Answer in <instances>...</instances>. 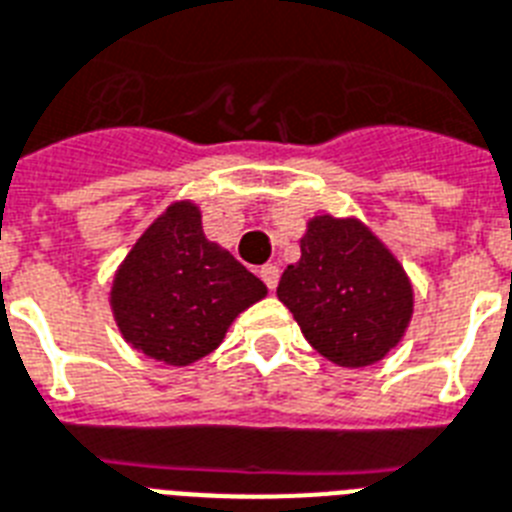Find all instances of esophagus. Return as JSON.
Here are the masks:
<instances>
[{"label": "esophagus", "instance_id": "obj_1", "mask_svg": "<svg viewBox=\"0 0 512 512\" xmlns=\"http://www.w3.org/2000/svg\"><path fill=\"white\" fill-rule=\"evenodd\" d=\"M260 278H263L265 286H268L270 292H273V289L278 286V265H273V263L263 265V268H260Z\"/></svg>", "mask_w": 512, "mask_h": 512}]
</instances>
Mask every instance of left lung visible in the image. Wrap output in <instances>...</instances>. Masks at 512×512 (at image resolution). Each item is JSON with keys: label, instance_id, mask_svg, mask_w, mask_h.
Segmentation results:
<instances>
[{"label": "left lung", "instance_id": "obj_1", "mask_svg": "<svg viewBox=\"0 0 512 512\" xmlns=\"http://www.w3.org/2000/svg\"><path fill=\"white\" fill-rule=\"evenodd\" d=\"M286 265L278 299L313 350L342 368L384 360L413 318V284L400 260L357 218L315 215Z\"/></svg>", "mask_w": 512, "mask_h": 512}]
</instances>
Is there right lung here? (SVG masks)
<instances>
[{"label": "right lung", "mask_w": 512, "mask_h": 512, "mask_svg": "<svg viewBox=\"0 0 512 512\" xmlns=\"http://www.w3.org/2000/svg\"><path fill=\"white\" fill-rule=\"evenodd\" d=\"M265 294L255 273L207 239L199 207L181 199L120 263L110 307L134 350L184 368L218 350L236 315Z\"/></svg>", "instance_id": "obj_1"}]
</instances>
